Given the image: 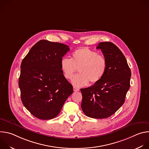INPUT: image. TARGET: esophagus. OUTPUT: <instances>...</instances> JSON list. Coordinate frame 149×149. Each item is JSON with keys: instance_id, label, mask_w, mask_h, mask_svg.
<instances>
[{"instance_id": "obj_1", "label": "esophagus", "mask_w": 149, "mask_h": 149, "mask_svg": "<svg viewBox=\"0 0 149 149\" xmlns=\"http://www.w3.org/2000/svg\"><path fill=\"white\" fill-rule=\"evenodd\" d=\"M79 90V88H77V87H74V91H78Z\"/></svg>"}]
</instances>
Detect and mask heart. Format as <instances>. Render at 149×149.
I'll return each mask as SVG.
<instances>
[{"label": "heart", "mask_w": 149, "mask_h": 149, "mask_svg": "<svg viewBox=\"0 0 149 149\" xmlns=\"http://www.w3.org/2000/svg\"><path fill=\"white\" fill-rule=\"evenodd\" d=\"M61 70L67 79H71L78 69L79 74L72 81L74 86L79 87L99 82L105 74L107 61L102 55L87 48L75 50L71 59L63 58L60 63Z\"/></svg>", "instance_id": "obj_1"}]
</instances>
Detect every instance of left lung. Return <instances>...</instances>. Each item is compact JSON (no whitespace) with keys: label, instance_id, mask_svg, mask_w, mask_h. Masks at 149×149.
<instances>
[{"label":"left lung","instance_id":"8db88e82","mask_svg":"<svg viewBox=\"0 0 149 149\" xmlns=\"http://www.w3.org/2000/svg\"><path fill=\"white\" fill-rule=\"evenodd\" d=\"M100 49L107 61L102 79L93 86L81 89V108L87 116L105 118L114 114L124 104L130 88L131 70L120 49L110 42H100Z\"/></svg>","mask_w":149,"mask_h":149}]
</instances>
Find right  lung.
<instances>
[{
	"label": "right lung",
	"mask_w": 149,
	"mask_h": 149,
	"mask_svg": "<svg viewBox=\"0 0 149 149\" xmlns=\"http://www.w3.org/2000/svg\"><path fill=\"white\" fill-rule=\"evenodd\" d=\"M69 50L65 44L40 40L21 63L19 78L21 100L39 119L56 117L73 93L72 86L63 76L60 67L62 57Z\"/></svg>",
	"instance_id": "1"
}]
</instances>
